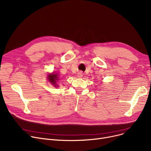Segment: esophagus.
Masks as SVG:
<instances>
[{
    "label": "esophagus",
    "mask_w": 151,
    "mask_h": 151,
    "mask_svg": "<svg viewBox=\"0 0 151 151\" xmlns=\"http://www.w3.org/2000/svg\"><path fill=\"white\" fill-rule=\"evenodd\" d=\"M77 76H78V78H82L83 76V73L81 71H79V72L78 73Z\"/></svg>",
    "instance_id": "1"
}]
</instances>
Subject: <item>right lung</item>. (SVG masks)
I'll return each mask as SVG.
<instances>
[{
    "instance_id": "1",
    "label": "right lung",
    "mask_w": 151,
    "mask_h": 151,
    "mask_svg": "<svg viewBox=\"0 0 151 151\" xmlns=\"http://www.w3.org/2000/svg\"><path fill=\"white\" fill-rule=\"evenodd\" d=\"M48 80L55 86L56 85V81L58 80V76L56 74H52V75H49L48 76Z\"/></svg>"
}]
</instances>
